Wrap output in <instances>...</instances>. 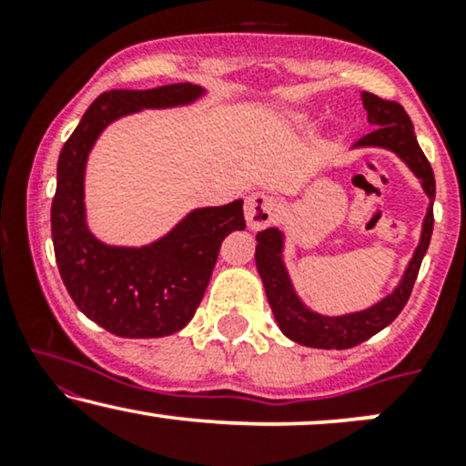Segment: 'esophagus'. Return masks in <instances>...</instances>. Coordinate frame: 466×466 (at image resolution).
Here are the masks:
<instances>
[{
    "label": "esophagus",
    "mask_w": 466,
    "mask_h": 466,
    "mask_svg": "<svg viewBox=\"0 0 466 466\" xmlns=\"http://www.w3.org/2000/svg\"><path fill=\"white\" fill-rule=\"evenodd\" d=\"M276 217V203L265 192H251L245 199V221L251 229L269 226Z\"/></svg>",
    "instance_id": "1"
}]
</instances>
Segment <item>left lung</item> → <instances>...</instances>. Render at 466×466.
Instances as JSON below:
<instances>
[{
    "mask_svg": "<svg viewBox=\"0 0 466 466\" xmlns=\"http://www.w3.org/2000/svg\"><path fill=\"white\" fill-rule=\"evenodd\" d=\"M361 103L363 109L368 111V122H370L372 131L352 144V148H383V151L397 155L400 162L414 173V177L420 181V188L425 190L430 206H427L425 218H422L419 245H416L399 285L370 307L344 315H322L313 311L298 296L285 263V232L282 229L267 228L256 234V269L263 280L267 300H269L278 329L291 341L309 346V349H352V346L370 339L388 324H392L408 304L411 287L419 276L422 256L430 248L431 229H434V170H431L425 153L420 151L419 142H416L414 125H411L410 116L405 114V109L397 100H383L370 92H361Z\"/></svg>",
    "mask_w": 466,
    "mask_h": 466,
    "instance_id": "obj_1",
    "label": "left lung"
}]
</instances>
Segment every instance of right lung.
<instances>
[{
	"label": "right lung",
	"instance_id": "1",
	"mask_svg": "<svg viewBox=\"0 0 466 466\" xmlns=\"http://www.w3.org/2000/svg\"><path fill=\"white\" fill-rule=\"evenodd\" d=\"M201 96L206 89L192 83L111 89L85 111L58 155L52 199L58 271L80 311L117 337H166L190 322L210 282L223 238L234 229H245L243 199L195 208L164 237L147 245H109L87 226L85 170L89 153L111 122L144 109L192 105Z\"/></svg>",
	"mask_w": 466,
	"mask_h": 466
}]
</instances>
